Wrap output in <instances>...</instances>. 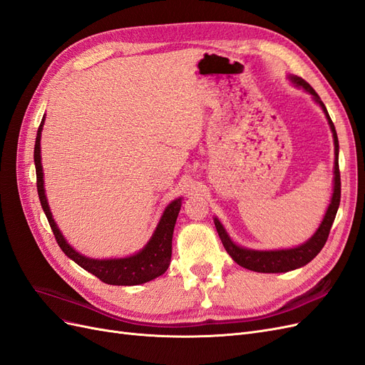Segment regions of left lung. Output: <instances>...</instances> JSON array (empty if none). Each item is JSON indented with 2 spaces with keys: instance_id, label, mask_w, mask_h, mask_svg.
Returning a JSON list of instances; mask_svg holds the SVG:
<instances>
[{
  "instance_id": "obj_1",
  "label": "left lung",
  "mask_w": 365,
  "mask_h": 365,
  "mask_svg": "<svg viewBox=\"0 0 365 365\" xmlns=\"http://www.w3.org/2000/svg\"><path fill=\"white\" fill-rule=\"evenodd\" d=\"M288 81L297 86L302 88L303 91L307 94H311L312 101L323 109V113L327 118V123L330 130H332V137H334V146H335V161H334V189H332V196H330V202L326 208V213L322 219V224L318 225L315 230V233L309 237L306 242H303L302 245H297L292 248H280V250H252L242 247L231 239L228 235V231L222 225V222L215 216V227L217 235L222 240V245L225 247L227 252L231 256L237 264L244 267L250 271H256V272H288L294 271L304 267L309 262H311L317 254L322 251L324 247L326 240L329 237L330 228H332V224L335 220L338 207H339V200H341V178H339V164H338V155H339V145H338V135L335 126L332 123V120L329 117L327 109L324 103L322 102V98L315 93L314 88L309 85L304 79L294 74H288Z\"/></svg>"
}]
</instances>
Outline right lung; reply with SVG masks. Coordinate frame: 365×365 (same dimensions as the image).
Listing matches in <instances>:
<instances>
[{"label": "right lung", "mask_w": 365, "mask_h": 365, "mask_svg": "<svg viewBox=\"0 0 365 365\" xmlns=\"http://www.w3.org/2000/svg\"><path fill=\"white\" fill-rule=\"evenodd\" d=\"M46 123V114L42 117V121L36 134L35 141V168H36V180H38V195L42 205L43 213H46L48 224L53 230V235L56 237L61 250L67 256L79 264L85 271L91 272L97 279L108 284L115 286H134L148 283L153 279L160 277L168 271L172 257V236L173 228L176 224V217L182 205L184 197L180 196L173 200L158 220V224L153 230L150 239L146 242V245L140 251L130 254L125 257H111V259H93L85 254L74 250L68 240L65 239L62 231L59 230L56 220L53 219V213L48 205V200L46 195V187H43V168L41 163V134Z\"/></svg>", "instance_id": "right-lung-1"}]
</instances>
